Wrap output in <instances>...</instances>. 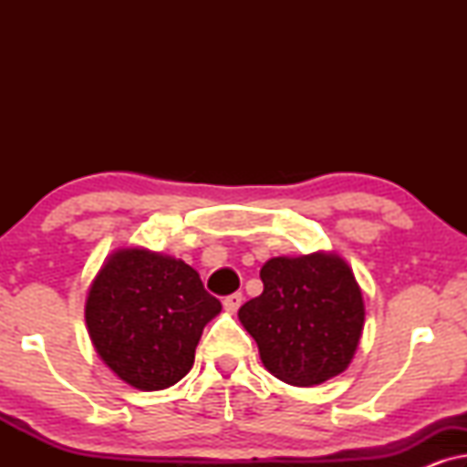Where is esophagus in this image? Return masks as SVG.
<instances>
[{
  "label": "esophagus",
  "instance_id": "esophagus-1",
  "mask_svg": "<svg viewBox=\"0 0 467 467\" xmlns=\"http://www.w3.org/2000/svg\"><path fill=\"white\" fill-rule=\"evenodd\" d=\"M242 293H232V296H227L225 299H223V306H225L227 312H235L242 306Z\"/></svg>",
  "mask_w": 467,
  "mask_h": 467
}]
</instances>
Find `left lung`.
<instances>
[{
    "mask_svg": "<svg viewBox=\"0 0 467 467\" xmlns=\"http://www.w3.org/2000/svg\"><path fill=\"white\" fill-rule=\"evenodd\" d=\"M264 293L238 317L276 379L312 387L348 368L363 329V299L336 254L276 257L261 267Z\"/></svg>",
    "mask_w": 467,
    "mask_h": 467,
    "instance_id": "obj_1",
    "label": "left lung"
}]
</instances>
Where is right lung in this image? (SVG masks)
<instances>
[{
	"label": "right lung",
	"instance_id": "obj_1",
	"mask_svg": "<svg viewBox=\"0 0 467 467\" xmlns=\"http://www.w3.org/2000/svg\"><path fill=\"white\" fill-rule=\"evenodd\" d=\"M221 302L181 259L119 251L87 297V325L106 366L142 391L176 385L193 368L195 348Z\"/></svg>",
	"mask_w": 467,
	"mask_h": 467
}]
</instances>
